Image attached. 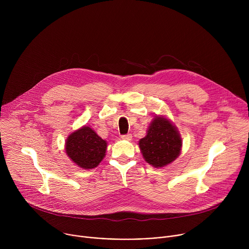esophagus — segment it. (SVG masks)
Returning <instances> with one entry per match:
<instances>
[{"label": "esophagus", "mask_w": 249, "mask_h": 249, "mask_svg": "<svg viewBox=\"0 0 249 249\" xmlns=\"http://www.w3.org/2000/svg\"><path fill=\"white\" fill-rule=\"evenodd\" d=\"M121 138L123 140H126V141H130L132 139V135L131 134H125V135H122Z\"/></svg>", "instance_id": "1"}]
</instances>
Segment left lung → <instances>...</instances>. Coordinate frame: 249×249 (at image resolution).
I'll return each mask as SVG.
<instances>
[{"label":"left lung","instance_id":"obj_1","mask_svg":"<svg viewBox=\"0 0 249 249\" xmlns=\"http://www.w3.org/2000/svg\"><path fill=\"white\" fill-rule=\"evenodd\" d=\"M181 145L176 128L162 117L154 119L147 136L139 142L146 161L155 167L164 166L174 160L180 154Z\"/></svg>","mask_w":249,"mask_h":249}]
</instances>
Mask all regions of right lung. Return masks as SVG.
I'll return each instance as SVG.
<instances>
[{"mask_svg":"<svg viewBox=\"0 0 249 249\" xmlns=\"http://www.w3.org/2000/svg\"><path fill=\"white\" fill-rule=\"evenodd\" d=\"M106 142L89 127L71 134L66 142V152L77 165L90 169L96 167L105 156Z\"/></svg>","mask_w":249,"mask_h":249,"instance_id":"obj_1","label":"right lung"}]
</instances>
